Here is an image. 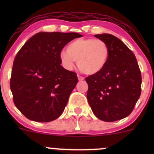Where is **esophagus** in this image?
Listing matches in <instances>:
<instances>
[{"mask_svg": "<svg viewBox=\"0 0 154 154\" xmlns=\"http://www.w3.org/2000/svg\"><path fill=\"white\" fill-rule=\"evenodd\" d=\"M77 77H78V80L79 81H82V80H84V77H82V76H80V75H77Z\"/></svg>", "mask_w": 154, "mask_h": 154, "instance_id": "34e87169", "label": "esophagus"}]
</instances>
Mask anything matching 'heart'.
Segmentation results:
<instances>
[{
  "instance_id": "b5f03b06",
  "label": "heart",
  "mask_w": 154,
  "mask_h": 154,
  "mask_svg": "<svg viewBox=\"0 0 154 154\" xmlns=\"http://www.w3.org/2000/svg\"><path fill=\"white\" fill-rule=\"evenodd\" d=\"M109 46L103 40L79 38L69 44L66 50L60 53V59L65 68L71 70L77 61L79 69L87 75H95L103 69L109 59Z\"/></svg>"
}]
</instances>
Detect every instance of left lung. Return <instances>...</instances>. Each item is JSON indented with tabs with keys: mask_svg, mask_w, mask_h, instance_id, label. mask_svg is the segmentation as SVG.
Returning a JSON list of instances; mask_svg holds the SVG:
<instances>
[{
	"mask_svg": "<svg viewBox=\"0 0 154 154\" xmlns=\"http://www.w3.org/2000/svg\"><path fill=\"white\" fill-rule=\"evenodd\" d=\"M109 46L107 64L98 73L86 77L87 98L97 118L114 122L127 117L141 93V73L135 56L119 38L111 34L95 35Z\"/></svg>",
	"mask_w": 154,
	"mask_h": 154,
	"instance_id": "left-lung-1",
	"label": "left lung"
}]
</instances>
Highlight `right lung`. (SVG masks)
Instances as JSON below:
<instances>
[{
    "label": "right lung",
    "instance_id": "obj_1",
    "mask_svg": "<svg viewBox=\"0 0 154 154\" xmlns=\"http://www.w3.org/2000/svg\"><path fill=\"white\" fill-rule=\"evenodd\" d=\"M76 32H41L33 35L14 61L10 87L14 103L27 119L48 122L59 117L77 85L75 72L61 66L60 53Z\"/></svg>",
    "mask_w": 154,
    "mask_h": 154
}]
</instances>
